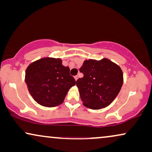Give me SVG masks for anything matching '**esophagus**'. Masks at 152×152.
Listing matches in <instances>:
<instances>
[{"mask_svg": "<svg viewBox=\"0 0 152 152\" xmlns=\"http://www.w3.org/2000/svg\"><path fill=\"white\" fill-rule=\"evenodd\" d=\"M74 78H75V81H77V79H78V76L77 75L75 76Z\"/></svg>", "mask_w": 152, "mask_h": 152, "instance_id": "obj_1", "label": "esophagus"}]
</instances>
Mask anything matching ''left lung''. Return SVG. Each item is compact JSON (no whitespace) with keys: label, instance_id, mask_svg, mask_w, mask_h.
<instances>
[{"label":"left lung","instance_id":"obj_1","mask_svg":"<svg viewBox=\"0 0 152 152\" xmlns=\"http://www.w3.org/2000/svg\"><path fill=\"white\" fill-rule=\"evenodd\" d=\"M80 71L84 74L76 84L85 107L100 109L109 106L119 93L123 84V72L111 60H85Z\"/></svg>","mask_w":152,"mask_h":152}]
</instances>
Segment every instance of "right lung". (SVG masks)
<instances>
[{
  "instance_id": "right-lung-1",
  "label": "right lung",
  "mask_w": 152,
  "mask_h": 152,
  "mask_svg": "<svg viewBox=\"0 0 152 152\" xmlns=\"http://www.w3.org/2000/svg\"><path fill=\"white\" fill-rule=\"evenodd\" d=\"M25 81L33 99L41 106L55 107L64 102L69 89L76 84L70 68L60 58L43 57L26 68Z\"/></svg>"
}]
</instances>
